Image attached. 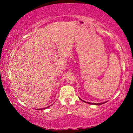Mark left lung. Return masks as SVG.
Wrapping results in <instances>:
<instances>
[{"label": "left lung", "mask_w": 133, "mask_h": 133, "mask_svg": "<svg viewBox=\"0 0 133 133\" xmlns=\"http://www.w3.org/2000/svg\"><path fill=\"white\" fill-rule=\"evenodd\" d=\"M80 100H82V99H81V98H80ZM83 102H84V101H83ZM85 103H87V102H85ZM105 102H104V103H97V104H96V105H101V104H104V103H105ZM87 103H89V104H93V103H89V102H87Z\"/></svg>", "instance_id": "obj_1"}]
</instances>
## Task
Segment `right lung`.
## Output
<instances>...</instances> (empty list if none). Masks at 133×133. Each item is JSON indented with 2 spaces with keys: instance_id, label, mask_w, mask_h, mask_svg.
Listing matches in <instances>:
<instances>
[{
  "instance_id": "obj_1",
  "label": "right lung",
  "mask_w": 133,
  "mask_h": 133,
  "mask_svg": "<svg viewBox=\"0 0 133 133\" xmlns=\"http://www.w3.org/2000/svg\"><path fill=\"white\" fill-rule=\"evenodd\" d=\"M49 107H50V106H49ZM46 107L43 108V109H42V110H43V109H47V108H48V107ZM37 110H39V109H37Z\"/></svg>"
}]
</instances>
